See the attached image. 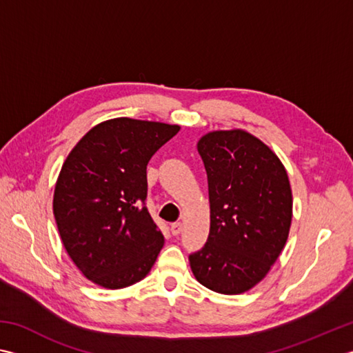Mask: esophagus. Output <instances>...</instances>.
I'll list each match as a JSON object with an SVG mask.
<instances>
[{
  "mask_svg": "<svg viewBox=\"0 0 353 353\" xmlns=\"http://www.w3.org/2000/svg\"><path fill=\"white\" fill-rule=\"evenodd\" d=\"M182 232V223L181 222H176L171 225V234L172 236H179V234Z\"/></svg>",
  "mask_w": 353,
  "mask_h": 353,
  "instance_id": "esophagus-1",
  "label": "esophagus"
}]
</instances>
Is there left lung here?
<instances>
[{
    "label": "left lung",
    "instance_id": "1",
    "mask_svg": "<svg viewBox=\"0 0 353 353\" xmlns=\"http://www.w3.org/2000/svg\"><path fill=\"white\" fill-rule=\"evenodd\" d=\"M208 176L211 225L190 254L196 280L214 292L250 291L286 245L292 220L288 172L272 150L243 130L212 131L197 143Z\"/></svg>",
    "mask_w": 353,
    "mask_h": 353
}]
</instances>
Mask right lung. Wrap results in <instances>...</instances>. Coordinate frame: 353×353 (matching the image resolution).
I'll use <instances>...</instances> for the list:
<instances>
[{"label":"right lung","mask_w":353,"mask_h":353,"mask_svg":"<svg viewBox=\"0 0 353 353\" xmlns=\"http://www.w3.org/2000/svg\"><path fill=\"white\" fill-rule=\"evenodd\" d=\"M179 130L130 117L105 121L62 165L54 220L67 254L96 285L127 288L153 268L165 239L145 205L147 165Z\"/></svg>","instance_id":"right-lung-1"}]
</instances>
